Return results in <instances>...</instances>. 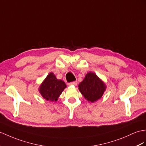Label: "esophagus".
Returning a JSON list of instances; mask_svg holds the SVG:
<instances>
[{"mask_svg": "<svg viewBox=\"0 0 146 146\" xmlns=\"http://www.w3.org/2000/svg\"><path fill=\"white\" fill-rule=\"evenodd\" d=\"M68 85H74V86H76V85H77V81L72 82L69 83Z\"/></svg>", "mask_w": 146, "mask_h": 146, "instance_id": "esophagus-1", "label": "esophagus"}]
</instances>
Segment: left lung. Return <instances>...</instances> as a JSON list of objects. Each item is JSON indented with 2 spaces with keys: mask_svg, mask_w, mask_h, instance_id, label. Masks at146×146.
I'll list each match as a JSON object with an SVG mask.
<instances>
[{
  "mask_svg": "<svg viewBox=\"0 0 146 146\" xmlns=\"http://www.w3.org/2000/svg\"><path fill=\"white\" fill-rule=\"evenodd\" d=\"M79 90L88 102L94 103L100 99L106 89V85L96 74L88 72L78 85Z\"/></svg>",
  "mask_w": 146,
  "mask_h": 146,
  "instance_id": "8db88e82",
  "label": "left lung"
}]
</instances>
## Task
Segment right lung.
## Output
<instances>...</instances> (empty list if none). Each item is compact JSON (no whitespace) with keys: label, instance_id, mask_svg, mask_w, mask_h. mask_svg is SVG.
Listing matches in <instances>:
<instances>
[{"label":"right lung","instance_id":"1","mask_svg":"<svg viewBox=\"0 0 146 146\" xmlns=\"http://www.w3.org/2000/svg\"><path fill=\"white\" fill-rule=\"evenodd\" d=\"M66 87L64 82L58 79L54 73L50 72L42 82L38 90L45 100L56 102Z\"/></svg>","mask_w":146,"mask_h":146}]
</instances>
